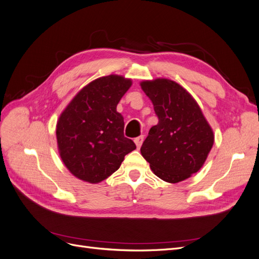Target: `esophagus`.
I'll return each mask as SVG.
<instances>
[{"label":"esophagus","mask_w":259,"mask_h":259,"mask_svg":"<svg viewBox=\"0 0 259 259\" xmlns=\"http://www.w3.org/2000/svg\"><path fill=\"white\" fill-rule=\"evenodd\" d=\"M134 142H135V144H136L137 148L139 149L140 147H142V145H143V142H144V136H139V137L135 138Z\"/></svg>","instance_id":"1"}]
</instances>
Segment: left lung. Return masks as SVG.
<instances>
[{"label":"left lung","mask_w":259,"mask_h":259,"mask_svg":"<svg viewBox=\"0 0 259 259\" xmlns=\"http://www.w3.org/2000/svg\"><path fill=\"white\" fill-rule=\"evenodd\" d=\"M153 104L159 123L140 148L153 173L179 183L203 166L214 144V133L197 101L183 86L167 79L140 83Z\"/></svg>","instance_id":"obj_1"}]
</instances>
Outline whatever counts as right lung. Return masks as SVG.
Returning a JSON list of instances; mask_svg holds the SVG:
<instances>
[{
    "label": "right lung",
    "instance_id": "obj_1",
    "mask_svg": "<svg viewBox=\"0 0 259 259\" xmlns=\"http://www.w3.org/2000/svg\"><path fill=\"white\" fill-rule=\"evenodd\" d=\"M132 81L107 75L91 82L71 100L56 127L60 158L70 173L97 184L119 169L124 156L136 149L124 136V121L116 106Z\"/></svg>",
    "mask_w": 259,
    "mask_h": 259
}]
</instances>
